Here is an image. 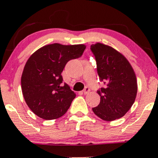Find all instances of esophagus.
<instances>
[{
  "mask_svg": "<svg viewBox=\"0 0 158 158\" xmlns=\"http://www.w3.org/2000/svg\"><path fill=\"white\" fill-rule=\"evenodd\" d=\"M90 88H88V87H85V89H84L83 90V94H88V93H89L90 92Z\"/></svg>",
  "mask_w": 158,
  "mask_h": 158,
  "instance_id": "34e87169",
  "label": "esophagus"
}]
</instances>
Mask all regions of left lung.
I'll return each mask as SVG.
<instances>
[{
    "instance_id": "1",
    "label": "left lung",
    "mask_w": 158,
    "mask_h": 158,
    "mask_svg": "<svg viewBox=\"0 0 158 158\" xmlns=\"http://www.w3.org/2000/svg\"><path fill=\"white\" fill-rule=\"evenodd\" d=\"M96 57L97 72L106 88L98 90L101 101L92 110L97 116L111 122L124 116L135 103L137 82L128 60L113 47L97 42L90 46Z\"/></svg>"
}]
</instances>
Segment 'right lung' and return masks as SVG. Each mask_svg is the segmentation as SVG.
I'll use <instances>...</instances> for the list:
<instances>
[{"instance_id":"right-lung-1","label":"right lung","mask_w":158,"mask_h":158,"mask_svg":"<svg viewBox=\"0 0 158 158\" xmlns=\"http://www.w3.org/2000/svg\"><path fill=\"white\" fill-rule=\"evenodd\" d=\"M85 44L58 43L41 47L30 56L21 75V90L29 109L45 120L61 117L76 94L67 83L62 85L61 73L69 60L81 57Z\"/></svg>"}]
</instances>
